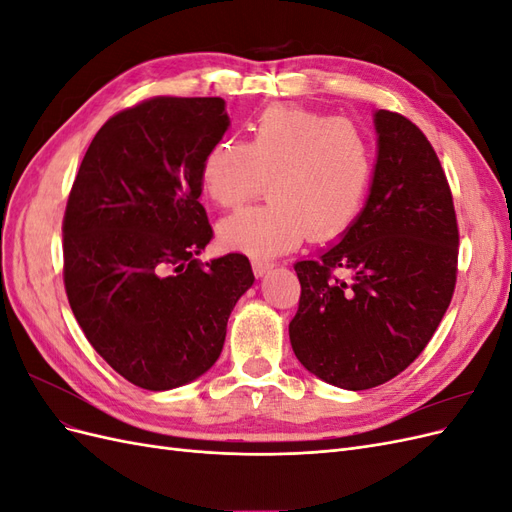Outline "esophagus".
I'll use <instances>...</instances> for the list:
<instances>
[{
  "instance_id": "esophagus-1",
  "label": "esophagus",
  "mask_w": 512,
  "mask_h": 512,
  "mask_svg": "<svg viewBox=\"0 0 512 512\" xmlns=\"http://www.w3.org/2000/svg\"><path fill=\"white\" fill-rule=\"evenodd\" d=\"M273 269V262L265 260V258H252V271L256 277H262L265 273H269Z\"/></svg>"
}]
</instances>
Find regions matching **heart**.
Wrapping results in <instances>:
<instances>
[{
	"label": "heart",
	"mask_w": 512,
	"mask_h": 512,
	"mask_svg": "<svg viewBox=\"0 0 512 512\" xmlns=\"http://www.w3.org/2000/svg\"><path fill=\"white\" fill-rule=\"evenodd\" d=\"M374 177V149L350 119L271 106L250 128V141L220 138L200 164V185L215 207L235 209L262 192L265 205L232 213L220 241L254 256L297 247L305 235L324 243L356 222Z\"/></svg>",
	"instance_id": "heart-1"
}]
</instances>
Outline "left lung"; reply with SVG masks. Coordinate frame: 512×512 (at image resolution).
I'll return each mask as SVG.
<instances>
[{"instance_id": "left-lung-1", "label": "left lung", "mask_w": 512, "mask_h": 512, "mask_svg": "<svg viewBox=\"0 0 512 512\" xmlns=\"http://www.w3.org/2000/svg\"><path fill=\"white\" fill-rule=\"evenodd\" d=\"M378 162L367 205L346 237L301 260L290 344L305 369L348 391L374 389L425 350L457 284L451 185L427 136L376 113Z\"/></svg>"}]
</instances>
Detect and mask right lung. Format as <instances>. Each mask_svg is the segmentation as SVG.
Listing matches in <instances>:
<instances>
[{"label": "right lung", "mask_w": 512, "mask_h": 512, "mask_svg": "<svg viewBox=\"0 0 512 512\" xmlns=\"http://www.w3.org/2000/svg\"><path fill=\"white\" fill-rule=\"evenodd\" d=\"M226 128L222 98L156 96L123 108L94 136L68 196L72 314L102 359L147 391L205 374L254 284L243 254L196 260L213 237L200 164Z\"/></svg>", "instance_id": "obj_1"}]
</instances>
